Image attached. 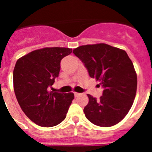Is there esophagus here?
I'll return each mask as SVG.
<instances>
[{"label": "esophagus", "instance_id": "34e87169", "mask_svg": "<svg viewBox=\"0 0 152 152\" xmlns=\"http://www.w3.org/2000/svg\"><path fill=\"white\" fill-rule=\"evenodd\" d=\"M74 94H75V97H77V96H80V93H77V92H75L74 93Z\"/></svg>", "mask_w": 152, "mask_h": 152}]
</instances>
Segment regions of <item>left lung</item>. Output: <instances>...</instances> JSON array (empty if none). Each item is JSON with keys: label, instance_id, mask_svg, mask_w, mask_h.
Instances as JSON below:
<instances>
[{"label": "left lung", "instance_id": "left-lung-1", "mask_svg": "<svg viewBox=\"0 0 152 152\" xmlns=\"http://www.w3.org/2000/svg\"><path fill=\"white\" fill-rule=\"evenodd\" d=\"M73 53L104 89L99 100L88 94L86 118L101 127L119 123L131 109L137 90L136 72L126 51L100 43L81 45Z\"/></svg>", "mask_w": 152, "mask_h": 152}]
</instances>
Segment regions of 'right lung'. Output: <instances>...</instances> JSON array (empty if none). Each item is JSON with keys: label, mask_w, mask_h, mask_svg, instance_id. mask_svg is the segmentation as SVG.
<instances>
[{"label": "right lung", "mask_w": 152, "mask_h": 152, "mask_svg": "<svg viewBox=\"0 0 152 152\" xmlns=\"http://www.w3.org/2000/svg\"><path fill=\"white\" fill-rule=\"evenodd\" d=\"M72 49L52 47L37 49L17 60L13 69V89L22 110L42 127L57 126L66 117L73 93L49 91L58 77L60 62Z\"/></svg>", "instance_id": "right-lung-1"}]
</instances>
